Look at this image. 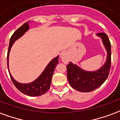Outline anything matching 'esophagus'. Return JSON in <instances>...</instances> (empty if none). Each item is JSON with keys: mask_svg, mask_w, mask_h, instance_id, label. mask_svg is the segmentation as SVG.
<instances>
[{"mask_svg": "<svg viewBox=\"0 0 120 120\" xmlns=\"http://www.w3.org/2000/svg\"><path fill=\"white\" fill-rule=\"evenodd\" d=\"M61 59L64 64H67L69 61V57L67 52H64L61 55Z\"/></svg>", "mask_w": 120, "mask_h": 120, "instance_id": "1", "label": "esophagus"}]
</instances>
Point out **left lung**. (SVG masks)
<instances>
[{"label":"left lung","mask_w":120,"mask_h":120,"mask_svg":"<svg viewBox=\"0 0 120 120\" xmlns=\"http://www.w3.org/2000/svg\"><path fill=\"white\" fill-rule=\"evenodd\" d=\"M102 38L103 44L107 52L106 61L98 70L88 71L80 68L71 62L66 66L67 77L70 86L80 92H90L100 87L109 75L111 63V46L109 38L105 33L97 34Z\"/></svg>","instance_id":"left-lung-1"}]
</instances>
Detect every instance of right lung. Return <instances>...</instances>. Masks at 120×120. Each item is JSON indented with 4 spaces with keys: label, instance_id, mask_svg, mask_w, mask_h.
<instances>
[{
    "label": "right lung",
    "instance_id": "obj_1",
    "mask_svg": "<svg viewBox=\"0 0 120 120\" xmlns=\"http://www.w3.org/2000/svg\"><path fill=\"white\" fill-rule=\"evenodd\" d=\"M29 21L22 25L20 27L18 28L11 37L8 50V56H7L8 68L10 77L16 88L23 94H25L30 97H36V96L43 95L49 90L54 71L56 67L57 64L59 63L58 61L59 56L51 60L49 63L48 64V65L45 68L44 71L39 76V77H38L34 81H33L32 82L28 83V84H22V83L17 82L12 77L9 70V56L10 50H11V47L13 45L14 42L22 37L25 32L29 30Z\"/></svg>",
    "mask_w": 120,
    "mask_h": 120
}]
</instances>
